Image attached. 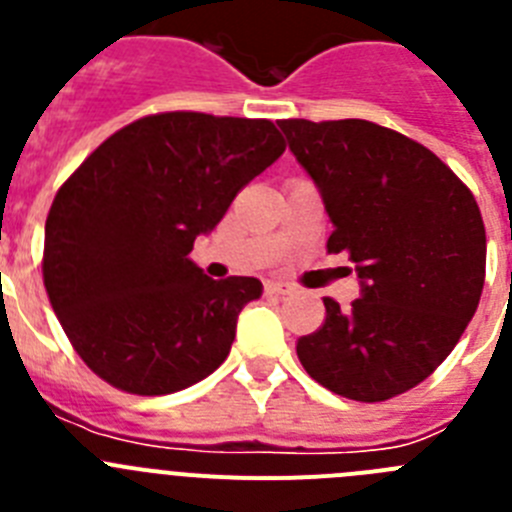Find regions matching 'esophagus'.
Masks as SVG:
<instances>
[{"label": "esophagus", "mask_w": 512, "mask_h": 512, "mask_svg": "<svg viewBox=\"0 0 512 512\" xmlns=\"http://www.w3.org/2000/svg\"><path fill=\"white\" fill-rule=\"evenodd\" d=\"M264 292H266V295L284 297V295H289V292H292V287H289L287 282H274V279H271V282L264 284Z\"/></svg>", "instance_id": "obj_1"}]
</instances>
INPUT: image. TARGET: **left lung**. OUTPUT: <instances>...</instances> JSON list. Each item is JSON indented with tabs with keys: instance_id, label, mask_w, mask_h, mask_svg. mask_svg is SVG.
Instances as JSON below:
<instances>
[{
	"instance_id": "obj_1",
	"label": "left lung",
	"mask_w": 512,
	"mask_h": 512,
	"mask_svg": "<svg viewBox=\"0 0 512 512\" xmlns=\"http://www.w3.org/2000/svg\"><path fill=\"white\" fill-rule=\"evenodd\" d=\"M333 220L328 253H348L361 297L297 341L305 372L356 402H384L454 351L485 287L477 200L418 140L369 120H279Z\"/></svg>"
}]
</instances>
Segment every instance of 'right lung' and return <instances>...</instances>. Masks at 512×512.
Listing matches in <instances>:
<instances>
[{"label": "right lung", "instance_id": "obj_1", "mask_svg": "<svg viewBox=\"0 0 512 512\" xmlns=\"http://www.w3.org/2000/svg\"><path fill=\"white\" fill-rule=\"evenodd\" d=\"M284 148L271 120L158 112L112 133L61 184L45 220L43 284L99 379L171 395L228 359L238 312L261 282H215L189 251Z\"/></svg>", "mask_w": 512, "mask_h": 512}]
</instances>
